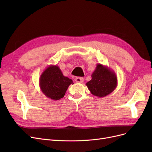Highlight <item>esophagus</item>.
I'll list each match as a JSON object with an SVG mask.
<instances>
[{"label":"esophagus","instance_id":"1","mask_svg":"<svg viewBox=\"0 0 152 152\" xmlns=\"http://www.w3.org/2000/svg\"><path fill=\"white\" fill-rule=\"evenodd\" d=\"M84 79L82 77H77L75 78V82L77 83H82L83 82Z\"/></svg>","mask_w":152,"mask_h":152}]
</instances>
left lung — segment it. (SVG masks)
I'll use <instances>...</instances> for the list:
<instances>
[{"label":"left lung","mask_w":152,"mask_h":152,"mask_svg":"<svg viewBox=\"0 0 152 152\" xmlns=\"http://www.w3.org/2000/svg\"><path fill=\"white\" fill-rule=\"evenodd\" d=\"M91 77L86 86L91 93L98 98L110 94L117 86V77L115 72L100 63L97 64Z\"/></svg>","instance_id":"left-lung-1"}]
</instances>
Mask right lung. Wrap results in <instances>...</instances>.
Listing matches in <instances>:
<instances>
[{
  "label": "right lung",
  "instance_id": "right-lung-1",
  "mask_svg": "<svg viewBox=\"0 0 152 152\" xmlns=\"http://www.w3.org/2000/svg\"><path fill=\"white\" fill-rule=\"evenodd\" d=\"M70 84H73L72 80L64 76L57 65H49L44 70L39 79L41 91L47 98L53 100L63 98Z\"/></svg>",
  "mask_w": 152,
  "mask_h": 152
}]
</instances>
